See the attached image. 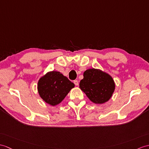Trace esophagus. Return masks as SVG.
<instances>
[{"mask_svg": "<svg viewBox=\"0 0 149 149\" xmlns=\"http://www.w3.org/2000/svg\"><path fill=\"white\" fill-rule=\"evenodd\" d=\"M74 84H75V86H78V85H79V82H78L77 80H75V81H74Z\"/></svg>", "mask_w": 149, "mask_h": 149, "instance_id": "34e87169", "label": "esophagus"}]
</instances>
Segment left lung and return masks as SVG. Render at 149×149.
<instances>
[{
    "label": "left lung",
    "instance_id": "1",
    "mask_svg": "<svg viewBox=\"0 0 149 149\" xmlns=\"http://www.w3.org/2000/svg\"><path fill=\"white\" fill-rule=\"evenodd\" d=\"M84 78L79 83V88L88 98L96 104L108 102L115 90V82L109 74L99 69L86 70Z\"/></svg>",
    "mask_w": 149,
    "mask_h": 149
}]
</instances>
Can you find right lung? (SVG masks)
Returning a JSON list of instances; mask_svg holds the SVG:
<instances>
[{"mask_svg": "<svg viewBox=\"0 0 149 149\" xmlns=\"http://www.w3.org/2000/svg\"><path fill=\"white\" fill-rule=\"evenodd\" d=\"M74 86V83L60 72L52 71L40 78L37 89L45 102L55 106L63 101Z\"/></svg>", "mask_w": 149, "mask_h": 149, "instance_id": "1", "label": "right lung"}]
</instances>
